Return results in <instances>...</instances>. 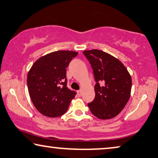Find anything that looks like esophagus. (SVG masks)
I'll return each mask as SVG.
<instances>
[{
    "instance_id": "obj_1",
    "label": "esophagus",
    "mask_w": 158,
    "mask_h": 158,
    "mask_svg": "<svg viewBox=\"0 0 158 158\" xmlns=\"http://www.w3.org/2000/svg\"><path fill=\"white\" fill-rule=\"evenodd\" d=\"M81 93H82L81 90H79V91H77V94H78V96H81Z\"/></svg>"
}]
</instances>
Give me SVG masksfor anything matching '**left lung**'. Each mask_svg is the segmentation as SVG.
I'll return each instance as SVG.
<instances>
[{"label":"left lung","mask_w":158,"mask_h":158,"mask_svg":"<svg viewBox=\"0 0 158 158\" xmlns=\"http://www.w3.org/2000/svg\"><path fill=\"white\" fill-rule=\"evenodd\" d=\"M83 53L92 67L96 81L95 98L88 106L98 118H114L130 98L131 75L121 61L105 52L91 49Z\"/></svg>","instance_id":"8db88e82"}]
</instances>
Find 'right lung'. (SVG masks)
Masks as SVG:
<instances>
[{
  "instance_id": "1",
  "label": "right lung",
  "mask_w": 158,
  "mask_h": 158,
  "mask_svg": "<svg viewBox=\"0 0 158 158\" xmlns=\"http://www.w3.org/2000/svg\"><path fill=\"white\" fill-rule=\"evenodd\" d=\"M74 51L60 50L39 58L27 74V84L32 102L44 116L56 118L65 114L76 92L67 86L66 70Z\"/></svg>"
}]
</instances>
